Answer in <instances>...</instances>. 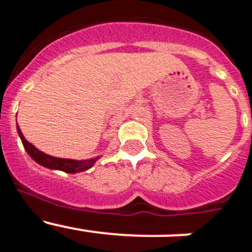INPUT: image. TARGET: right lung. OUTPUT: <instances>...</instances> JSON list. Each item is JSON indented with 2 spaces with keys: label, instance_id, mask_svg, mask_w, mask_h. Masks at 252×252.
Masks as SVG:
<instances>
[{
  "label": "right lung",
  "instance_id": "add662e5",
  "mask_svg": "<svg viewBox=\"0 0 252 252\" xmlns=\"http://www.w3.org/2000/svg\"><path fill=\"white\" fill-rule=\"evenodd\" d=\"M17 133H19L20 139L22 141V145L25 148L26 153L30 155V158L34 161H36L40 165L45 166V168L51 169V170H62L65 173H70V174H75V173H81V171H86L94 165V162L99 159L101 157H95L92 159L87 160H73V159H62V158L50 157L48 154L40 151L39 149L35 148L31 142H29L25 139V136L22 135L21 130H20L19 125H17Z\"/></svg>",
  "mask_w": 252,
  "mask_h": 252
}]
</instances>
